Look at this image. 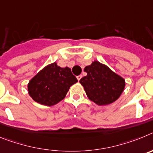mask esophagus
I'll return each instance as SVG.
<instances>
[{
    "instance_id": "34e87169",
    "label": "esophagus",
    "mask_w": 153,
    "mask_h": 153,
    "mask_svg": "<svg viewBox=\"0 0 153 153\" xmlns=\"http://www.w3.org/2000/svg\"><path fill=\"white\" fill-rule=\"evenodd\" d=\"M81 77H82V75H79V76H76V78H77L78 81H79V80H80Z\"/></svg>"
}]
</instances>
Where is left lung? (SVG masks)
<instances>
[{"mask_svg": "<svg viewBox=\"0 0 153 153\" xmlns=\"http://www.w3.org/2000/svg\"><path fill=\"white\" fill-rule=\"evenodd\" d=\"M87 73L79 80L86 96L99 106L108 105L118 100L126 86L125 79L106 64L94 60L84 68Z\"/></svg>", "mask_w": 153, "mask_h": 153, "instance_id": "obj_1", "label": "left lung"}]
</instances>
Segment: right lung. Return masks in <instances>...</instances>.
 <instances>
[{
	"mask_svg": "<svg viewBox=\"0 0 153 153\" xmlns=\"http://www.w3.org/2000/svg\"><path fill=\"white\" fill-rule=\"evenodd\" d=\"M77 82L69 67H60L56 62L47 65L27 84L30 97L35 102L53 106L63 100L70 87Z\"/></svg>",
	"mask_w": 153,
	"mask_h": 153,
	"instance_id": "add662e5",
	"label": "right lung"
}]
</instances>
